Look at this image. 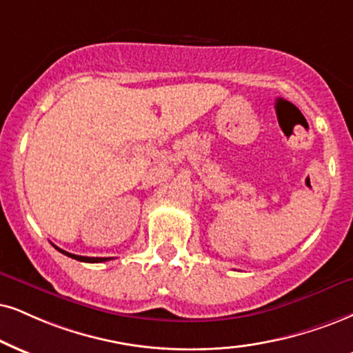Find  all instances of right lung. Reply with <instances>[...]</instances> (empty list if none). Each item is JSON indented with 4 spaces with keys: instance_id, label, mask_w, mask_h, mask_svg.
<instances>
[{
    "instance_id": "add662e5",
    "label": "right lung",
    "mask_w": 353,
    "mask_h": 353,
    "mask_svg": "<svg viewBox=\"0 0 353 353\" xmlns=\"http://www.w3.org/2000/svg\"><path fill=\"white\" fill-rule=\"evenodd\" d=\"M55 249L59 252H62L63 255L72 256V259L80 260V262H86V263H101V262H106V260H111V259H108V256H81V255H75V254H68V252L59 249V247H55Z\"/></svg>"
}]
</instances>
